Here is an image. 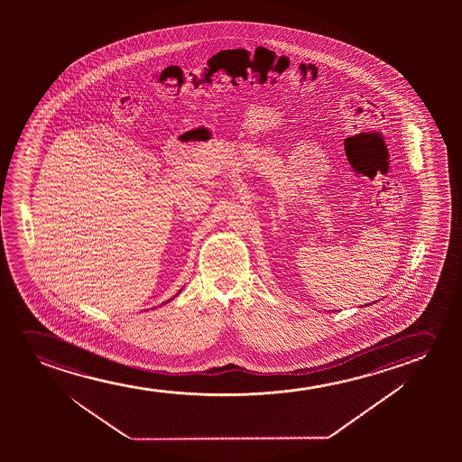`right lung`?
Here are the masks:
<instances>
[{
  "mask_svg": "<svg viewBox=\"0 0 462 462\" xmlns=\"http://www.w3.org/2000/svg\"><path fill=\"white\" fill-rule=\"evenodd\" d=\"M181 291H183V289H180V291H178V293H181ZM178 293H177V295H178ZM177 295H175V297H177ZM171 300H169V301H171ZM169 301H165V303H169Z\"/></svg>",
  "mask_w": 462,
  "mask_h": 462,
  "instance_id": "1",
  "label": "right lung"
}]
</instances>
